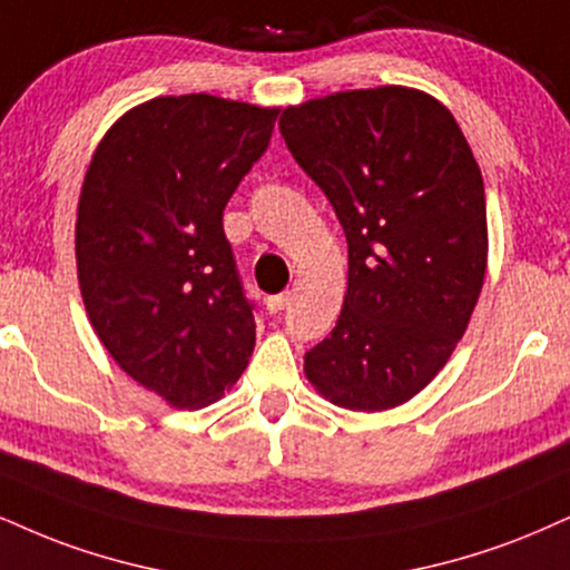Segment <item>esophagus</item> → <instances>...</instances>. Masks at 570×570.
Returning a JSON list of instances; mask_svg holds the SVG:
<instances>
[{
	"instance_id": "esophagus-1",
	"label": "esophagus",
	"mask_w": 570,
	"mask_h": 570,
	"mask_svg": "<svg viewBox=\"0 0 570 570\" xmlns=\"http://www.w3.org/2000/svg\"><path fill=\"white\" fill-rule=\"evenodd\" d=\"M287 304H291V293H277V296L266 298V308H269L272 314L283 312V308H287Z\"/></svg>"
}]
</instances>
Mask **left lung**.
Returning <instances> with one entry per match:
<instances>
[{"label": "left lung", "instance_id": "1", "mask_svg": "<svg viewBox=\"0 0 570 570\" xmlns=\"http://www.w3.org/2000/svg\"><path fill=\"white\" fill-rule=\"evenodd\" d=\"M279 131L348 243L346 298L304 356L308 383L346 410H393L439 375L479 304L481 168L444 105L396 83L293 105Z\"/></svg>", "mask_w": 570, "mask_h": 570}]
</instances>
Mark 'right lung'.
<instances>
[{"label":"right lung","instance_id":"right-lung-1","mask_svg":"<svg viewBox=\"0 0 570 570\" xmlns=\"http://www.w3.org/2000/svg\"><path fill=\"white\" fill-rule=\"evenodd\" d=\"M274 118L214 95L156 97L105 131L83 177L76 269L91 327L177 410L216 402L256 346L222 216Z\"/></svg>","mask_w":570,"mask_h":570}]
</instances>
